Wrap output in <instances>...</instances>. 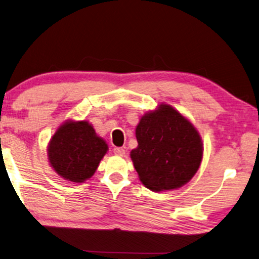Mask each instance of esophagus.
I'll return each mask as SVG.
<instances>
[{
    "label": "esophagus",
    "mask_w": 259,
    "mask_h": 259,
    "mask_svg": "<svg viewBox=\"0 0 259 259\" xmlns=\"http://www.w3.org/2000/svg\"><path fill=\"white\" fill-rule=\"evenodd\" d=\"M113 153H115L116 156L124 157L125 156V150L122 148H115V149H113Z\"/></svg>",
    "instance_id": "1"
}]
</instances>
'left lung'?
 I'll list each match as a JSON object with an SVG mask.
<instances>
[{
    "instance_id": "left-lung-1",
    "label": "left lung",
    "mask_w": 259,
    "mask_h": 259,
    "mask_svg": "<svg viewBox=\"0 0 259 259\" xmlns=\"http://www.w3.org/2000/svg\"><path fill=\"white\" fill-rule=\"evenodd\" d=\"M138 147L131 159L144 187L153 192L171 191L189 183L203 157L200 133L174 107L160 103L140 118Z\"/></svg>"
}]
</instances>
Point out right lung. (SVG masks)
I'll return each mask as SVG.
<instances>
[{
	"instance_id": "obj_1",
	"label": "right lung",
	"mask_w": 259,
	"mask_h": 259,
	"mask_svg": "<svg viewBox=\"0 0 259 259\" xmlns=\"http://www.w3.org/2000/svg\"><path fill=\"white\" fill-rule=\"evenodd\" d=\"M109 150L88 120L67 119L58 127L47 148L51 168L63 180L74 184L92 178Z\"/></svg>"
}]
</instances>
